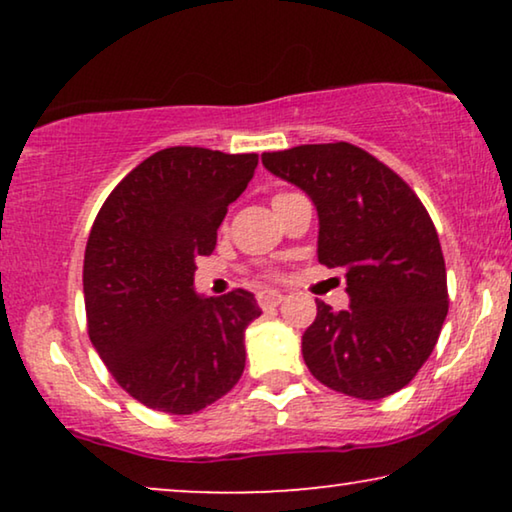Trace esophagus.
Masks as SVG:
<instances>
[{"label":"esophagus","mask_w":512,"mask_h":512,"mask_svg":"<svg viewBox=\"0 0 512 512\" xmlns=\"http://www.w3.org/2000/svg\"><path fill=\"white\" fill-rule=\"evenodd\" d=\"M282 300H284V296L279 291H261V293H258V305H261L263 310H265V307H277L279 303H282Z\"/></svg>","instance_id":"obj_1"}]
</instances>
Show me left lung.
Listing matches in <instances>:
<instances>
[{
  "mask_svg": "<svg viewBox=\"0 0 512 512\" xmlns=\"http://www.w3.org/2000/svg\"><path fill=\"white\" fill-rule=\"evenodd\" d=\"M272 174L303 188L319 212V263L345 270L349 310L317 300L303 359L321 384L377 401L419 373L447 317L440 240L417 193L349 142L263 153Z\"/></svg>",
  "mask_w": 512,
  "mask_h": 512,
  "instance_id": "1",
  "label": "left lung"
}]
</instances>
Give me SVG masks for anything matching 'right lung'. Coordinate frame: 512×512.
Returning a JSON list of instances; mask_svg holds the SVG:
<instances>
[{
	"mask_svg": "<svg viewBox=\"0 0 512 512\" xmlns=\"http://www.w3.org/2000/svg\"><path fill=\"white\" fill-rule=\"evenodd\" d=\"M256 153L170 146L142 160L104 200L83 256L88 335L111 377L146 408L193 415L244 370L254 293L193 291L195 258L212 254Z\"/></svg>",
	"mask_w": 512,
	"mask_h": 512,
	"instance_id": "1",
	"label": "right lung"
}]
</instances>
